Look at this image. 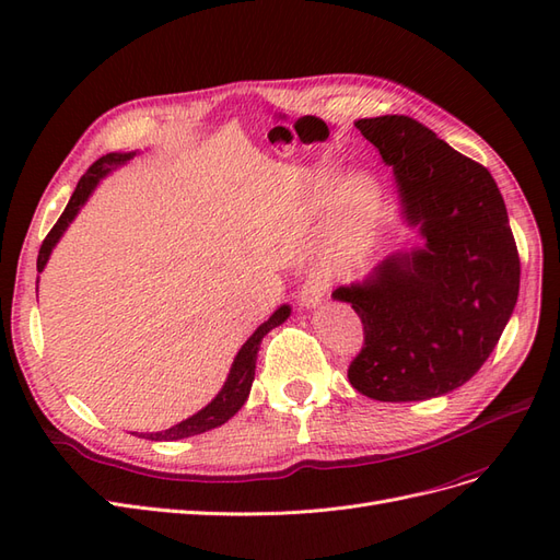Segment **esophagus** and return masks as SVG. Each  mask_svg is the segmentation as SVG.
Wrapping results in <instances>:
<instances>
[{"label":"esophagus","instance_id":"1","mask_svg":"<svg viewBox=\"0 0 560 560\" xmlns=\"http://www.w3.org/2000/svg\"><path fill=\"white\" fill-rule=\"evenodd\" d=\"M329 292V280L319 273L308 276V280L301 284L299 292V303L303 308H317L322 301H325V294Z\"/></svg>","mask_w":560,"mask_h":560}]
</instances>
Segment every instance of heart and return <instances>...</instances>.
<instances>
[{
    "instance_id": "b5f03b06",
    "label": "heart",
    "mask_w": 560,
    "mask_h": 560,
    "mask_svg": "<svg viewBox=\"0 0 560 560\" xmlns=\"http://www.w3.org/2000/svg\"><path fill=\"white\" fill-rule=\"evenodd\" d=\"M303 210L311 217L331 212L327 243L336 259L348 261L362 254L376 231V191L362 175H352L341 184L334 167L313 171L303 194Z\"/></svg>"
}]
</instances>
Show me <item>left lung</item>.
I'll return each mask as SVG.
<instances>
[{"mask_svg":"<svg viewBox=\"0 0 560 560\" xmlns=\"http://www.w3.org/2000/svg\"><path fill=\"white\" fill-rule=\"evenodd\" d=\"M354 126L393 165L404 222L425 245L334 290L364 325L348 378L378 401L442 397L477 374L514 313L521 264L510 217L486 167L416 118Z\"/></svg>","mask_w":560,"mask_h":560,"instance_id":"1","label":"left lung"}]
</instances>
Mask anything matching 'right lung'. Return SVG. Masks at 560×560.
Here are the masks:
<instances>
[{
    "label": "right lung",
    "mask_w": 560,
    "mask_h": 560,
    "mask_svg": "<svg viewBox=\"0 0 560 560\" xmlns=\"http://www.w3.org/2000/svg\"><path fill=\"white\" fill-rule=\"evenodd\" d=\"M135 156V151H130V154H107L103 159H97L91 167L89 173L83 175L77 184V189L70 198V202H67L65 212L60 214V219L56 222V226L50 229V233L46 235V241L42 243V249H39V257H37V270L42 273L44 266L48 264V257L50 252H54V247L58 245V241L62 238V233L67 231V226H70L74 222V217L79 214V210L83 208V202L89 200V196L95 191V186L100 184V179L107 177L114 167L128 163L130 159ZM39 282V280H37ZM292 308L287 306H280L273 315H270L264 325L257 327V331H254L247 341L243 343V348L238 350V354H235V360L231 364V371H229V378L226 383L222 385V389H219L217 397L206 406V409H200L198 413H194L191 418H186L182 422H177V425L167 428L163 432H147V434H138V436H144V439H151V442H177V439H186V436H194V434H202L208 430H214L219 425H224V422L229 418H233L235 413H238L243 409V404L247 401L249 397V389H252V381H254V369H257V352H259V346H261V338L270 331L280 327L282 322L290 317Z\"/></svg>",
    "instance_id": "1"
}]
</instances>
